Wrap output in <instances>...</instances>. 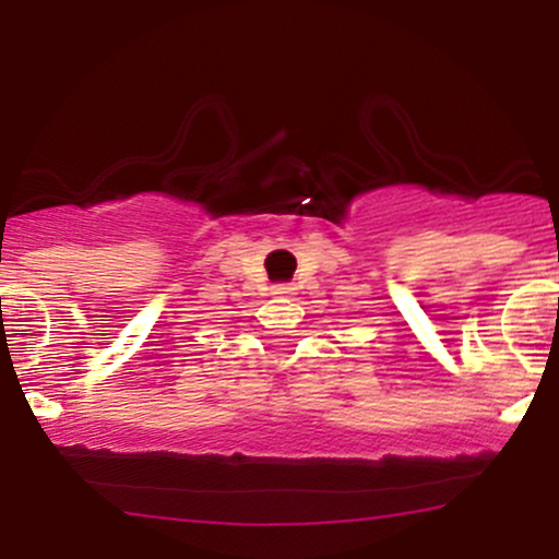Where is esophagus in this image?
I'll return each instance as SVG.
<instances>
[{"mask_svg":"<svg viewBox=\"0 0 559 559\" xmlns=\"http://www.w3.org/2000/svg\"><path fill=\"white\" fill-rule=\"evenodd\" d=\"M273 294H292V286H288V284H278V286H273Z\"/></svg>","mask_w":559,"mask_h":559,"instance_id":"34e87169","label":"esophagus"}]
</instances>
